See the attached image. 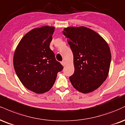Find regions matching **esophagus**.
Masks as SVG:
<instances>
[{"instance_id":"34e87169","label":"esophagus","mask_w":125,"mask_h":125,"mask_svg":"<svg viewBox=\"0 0 125 125\" xmlns=\"http://www.w3.org/2000/svg\"><path fill=\"white\" fill-rule=\"evenodd\" d=\"M61 64H62V66H65V64H66V63H65V62H64V61H62L61 62Z\"/></svg>"}]
</instances>
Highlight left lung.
Segmentation results:
<instances>
[{"label":"left lung","instance_id":"1","mask_svg":"<svg viewBox=\"0 0 125 125\" xmlns=\"http://www.w3.org/2000/svg\"><path fill=\"white\" fill-rule=\"evenodd\" d=\"M63 34L73 54L72 85L82 93L97 89L106 79L111 53L107 42L95 31L85 27L64 28Z\"/></svg>","mask_w":125,"mask_h":125}]
</instances>
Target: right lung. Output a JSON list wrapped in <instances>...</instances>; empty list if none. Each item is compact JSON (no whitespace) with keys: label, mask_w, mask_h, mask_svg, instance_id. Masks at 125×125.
Masks as SVG:
<instances>
[{"label":"right lung","mask_w":125,"mask_h":125,"mask_svg":"<svg viewBox=\"0 0 125 125\" xmlns=\"http://www.w3.org/2000/svg\"><path fill=\"white\" fill-rule=\"evenodd\" d=\"M55 27L43 26L22 37L13 56L17 76L24 86L37 94L51 90L63 67L49 48Z\"/></svg>","instance_id":"right-lung-1"}]
</instances>
